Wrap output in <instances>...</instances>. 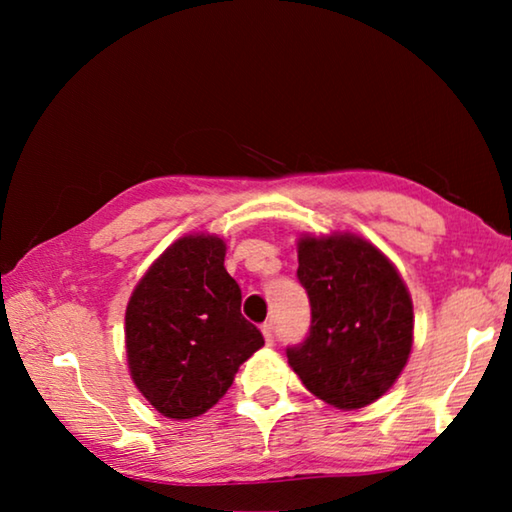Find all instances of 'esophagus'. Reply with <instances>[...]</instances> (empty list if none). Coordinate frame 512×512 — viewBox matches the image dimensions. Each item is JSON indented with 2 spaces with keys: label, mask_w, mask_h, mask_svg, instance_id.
Segmentation results:
<instances>
[{
  "label": "esophagus",
  "mask_w": 512,
  "mask_h": 512,
  "mask_svg": "<svg viewBox=\"0 0 512 512\" xmlns=\"http://www.w3.org/2000/svg\"><path fill=\"white\" fill-rule=\"evenodd\" d=\"M262 334H264V339H266L268 345L275 343V325L273 323H264L262 325Z\"/></svg>",
  "instance_id": "34e87169"
}]
</instances>
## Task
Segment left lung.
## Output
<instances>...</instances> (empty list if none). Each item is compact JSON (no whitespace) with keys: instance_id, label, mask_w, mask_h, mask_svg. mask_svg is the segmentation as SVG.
Listing matches in <instances>:
<instances>
[{"instance_id":"left-lung-1","label":"left lung","mask_w":512,"mask_h":512,"mask_svg":"<svg viewBox=\"0 0 512 512\" xmlns=\"http://www.w3.org/2000/svg\"><path fill=\"white\" fill-rule=\"evenodd\" d=\"M298 280L307 289V339L289 366L318 400L361 409L379 400L409 361L413 302L391 259L350 232L300 237Z\"/></svg>"}]
</instances>
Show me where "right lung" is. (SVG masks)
Here are the masks:
<instances>
[{"instance_id": "1", "label": "right lung", "mask_w": 512, "mask_h": 512, "mask_svg": "<svg viewBox=\"0 0 512 512\" xmlns=\"http://www.w3.org/2000/svg\"><path fill=\"white\" fill-rule=\"evenodd\" d=\"M214 235L173 241L126 307V354L140 393L164 418L189 420L228 393L264 336L241 316V289Z\"/></svg>"}]
</instances>
